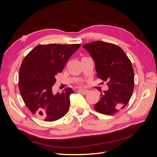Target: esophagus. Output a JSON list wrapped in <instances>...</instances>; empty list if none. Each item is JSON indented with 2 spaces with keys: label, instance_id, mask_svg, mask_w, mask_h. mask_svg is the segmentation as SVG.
<instances>
[{
  "label": "esophagus",
  "instance_id": "obj_1",
  "mask_svg": "<svg viewBox=\"0 0 157 157\" xmlns=\"http://www.w3.org/2000/svg\"><path fill=\"white\" fill-rule=\"evenodd\" d=\"M78 92H79L80 93H81V94H83V95H86V94H87L88 92V90H84V89H80V90H79Z\"/></svg>",
  "mask_w": 157,
  "mask_h": 157
}]
</instances>
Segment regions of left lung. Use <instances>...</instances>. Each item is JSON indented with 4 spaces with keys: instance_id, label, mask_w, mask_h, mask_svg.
<instances>
[{
    "instance_id": "8db88e82",
    "label": "left lung",
    "mask_w": 157,
    "mask_h": 157,
    "mask_svg": "<svg viewBox=\"0 0 157 157\" xmlns=\"http://www.w3.org/2000/svg\"><path fill=\"white\" fill-rule=\"evenodd\" d=\"M93 58L97 77L107 81L109 89L101 93L95 104L98 113L110 115L118 113L130 101L134 88V73L130 59L119 46L103 41L84 44Z\"/></svg>"
}]
</instances>
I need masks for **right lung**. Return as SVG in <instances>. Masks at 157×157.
<instances>
[{"mask_svg": "<svg viewBox=\"0 0 157 157\" xmlns=\"http://www.w3.org/2000/svg\"><path fill=\"white\" fill-rule=\"evenodd\" d=\"M80 44L38 45L23 59L19 73V89L25 105L33 115L46 122L59 119L68 112L71 88L54 95L56 75L62 72Z\"/></svg>", "mask_w": 157, "mask_h": 157, "instance_id": "obj_1", "label": "right lung"}]
</instances>
